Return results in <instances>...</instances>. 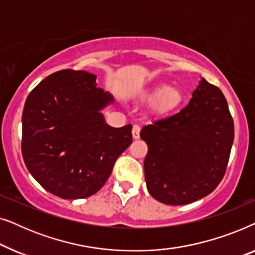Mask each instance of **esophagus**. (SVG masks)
I'll use <instances>...</instances> for the list:
<instances>
[{
	"mask_svg": "<svg viewBox=\"0 0 255 255\" xmlns=\"http://www.w3.org/2000/svg\"><path fill=\"white\" fill-rule=\"evenodd\" d=\"M132 135H133L134 139H138L140 137V125L134 124L133 128H132Z\"/></svg>",
	"mask_w": 255,
	"mask_h": 255,
	"instance_id": "1",
	"label": "esophagus"
}]
</instances>
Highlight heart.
Here are the masks:
<instances>
[{"label":"heart","instance_id":"b5f03b06","mask_svg":"<svg viewBox=\"0 0 255 255\" xmlns=\"http://www.w3.org/2000/svg\"><path fill=\"white\" fill-rule=\"evenodd\" d=\"M146 100L152 101L153 108L159 113H167L176 108L182 101V94L179 89L170 88L166 85H159L145 93Z\"/></svg>","mask_w":255,"mask_h":255}]
</instances>
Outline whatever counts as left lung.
<instances>
[{"label":"left lung","mask_w":255,"mask_h":255,"mask_svg":"<svg viewBox=\"0 0 255 255\" xmlns=\"http://www.w3.org/2000/svg\"><path fill=\"white\" fill-rule=\"evenodd\" d=\"M148 193L168 205L212 193L225 175L235 125L222 90L202 79L180 113L141 128Z\"/></svg>","instance_id":"1"}]
</instances>
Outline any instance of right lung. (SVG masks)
<instances>
[{"instance_id": "1", "label": "right lung", "mask_w": 255, "mask_h": 255, "mask_svg": "<svg viewBox=\"0 0 255 255\" xmlns=\"http://www.w3.org/2000/svg\"><path fill=\"white\" fill-rule=\"evenodd\" d=\"M96 75L62 69L34 87L24 104L22 154L34 180L55 196L96 194L132 142V125L109 127L101 110L114 101Z\"/></svg>"}]
</instances>
